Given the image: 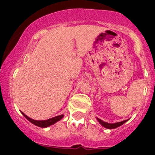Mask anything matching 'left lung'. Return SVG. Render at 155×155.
<instances>
[{
	"instance_id": "obj_1",
	"label": "left lung",
	"mask_w": 155,
	"mask_h": 155,
	"mask_svg": "<svg viewBox=\"0 0 155 155\" xmlns=\"http://www.w3.org/2000/svg\"><path fill=\"white\" fill-rule=\"evenodd\" d=\"M98 120L100 124H101V125H102L104 127H105V128H107V129L116 128V127H120V126H121V125H123L124 124H125L126 122L127 121V120H124V121L119 122V123H116V124H108V123H106V122L102 121V120H100V119H98Z\"/></svg>"
}]
</instances>
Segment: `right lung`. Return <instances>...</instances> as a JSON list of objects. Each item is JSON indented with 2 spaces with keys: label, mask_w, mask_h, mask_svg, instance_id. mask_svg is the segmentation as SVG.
Listing matches in <instances>:
<instances>
[{
  "label": "right lung",
  "mask_w": 155,
  "mask_h": 155,
  "mask_svg": "<svg viewBox=\"0 0 155 155\" xmlns=\"http://www.w3.org/2000/svg\"><path fill=\"white\" fill-rule=\"evenodd\" d=\"M21 113H22L23 116H24L25 117V118L28 120V121L31 122V124H33L34 125L37 126V127H49V126L53 125V124H54L55 123H57V121H59L60 120H61V119L63 118V116H64V115H61V116H55V117H53V118H51V119H49V120H42V121H40V120H32V119L29 118L28 116H27L25 114V113H23L22 112H21Z\"/></svg>",
  "instance_id": "1"
}]
</instances>
